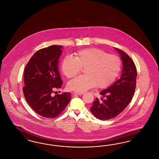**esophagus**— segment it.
Returning a JSON list of instances; mask_svg holds the SVG:
<instances>
[{
  "mask_svg": "<svg viewBox=\"0 0 159 159\" xmlns=\"http://www.w3.org/2000/svg\"><path fill=\"white\" fill-rule=\"evenodd\" d=\"M73 94L77 95H82L83 93V92H74Z\"/></svg>",
  "mask_w": 159,
  "mask_h": 159,
  "instance_id": "obj_1",
  "label": "esophagus"
}]
</instances>
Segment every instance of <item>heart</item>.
Returning a JSON list of instances; mask_svg holds the SVG:
<instances>
[{"label":"heart","mask_w":159,"mask_h":159,"mask_svg":"<svg viewBox=\"0 0 159 159\" xmlns=\"http://www.w3.org/2000/svg\"><path fill=\"white\" fill-rule=\"evenodd\" d=\"M84 75L74 78L67 83V88L77 92H83L93 86L105 88L114 82L121 69L120 58L108 54L102 50L90 48L77 52L75 57H64L61 63L64 75L71 78L81 70Z\"/></svg>","instance_id":"heart-1"}]
</instances>
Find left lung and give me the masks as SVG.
Here are the masks:
<instances>
[{
  "label": "left lung",
  "mask_w": 159,
  "mask_h": 159,
  "mask_svg": "<svg viewBox=\"0 0 159 159\" xmlns=\"http://www.w3.org/2000/svg\"><path fill=\"white\" fill-rule=\"evenodd\" d=\"M115 49L119 52L123 64L121 77L102 90L100 93L102 101L96 98L90 108L96 118L103 121L114 118L124 110L131 102L136 87L137 73L133 61L124 51Z\"/></svg>",
  "instance_id": "left-lung-1"
}]
</instances>
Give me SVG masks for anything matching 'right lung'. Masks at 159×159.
I'll list each match as a JSON object with an SVG mask.
<instances>
[{
  "label": "right lung",
  "instance_id": "add662e5",
  "mask_svg": "<svg viewBox=\"0 0 159 159\" xmlns=\"http://www.w3.org/2000/svg\"><path fill=\"white\" fill-rule=\"evenodd\" d=\"M62 45H54L37 51L26 65L23 92L26 101L38 114L47 118L57 117L67 106L70 93L52 96L63 84L58 71Z\"/></svg>",
  "mask_w": 159,
  "mask_h": 159
}]
</instances>
